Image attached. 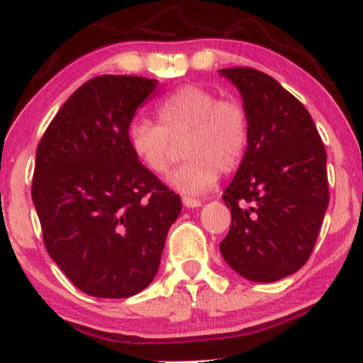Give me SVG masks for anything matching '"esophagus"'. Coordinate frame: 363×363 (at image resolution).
<instances>
[{"label": "esophagus", "mask_w": 363, "mask_h": 363, "mask_svg": "<svg viewBox=\"0 0 363 363\" xmlns=\"http://www.w3.org/2000/svg\"><path fill=\"white\" fill-rule=\"evenodd\" d=\"M183 205L186 208H199V206H201V201L196 199H190V196H183Z\"/></svg>", "instance_id": "34e87169"}]
</instances>
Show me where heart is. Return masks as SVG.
Returning <instances> with one entry per match:
<instances>
[{
    "mask_svg": "<svg viewBox=\"0 0 363 363\" xmlns=\"http://www.w3.org/2000/svg\"><path fill=\"white\" fill-rule=\"evenodd\" d=\"M158 125L133 121L130 147L150 172L163 175L183 143L185 163L168 177L183 195H200L213 186L218 172L232 173L243 162L250 138V120L237 98H218L213 89L185 84L157 106Z\"/></svg>",
    "mask_w": 363,
    "mask_h": 363,
    "instance_id": "1",
    "label": "heart"
}]
</instances>
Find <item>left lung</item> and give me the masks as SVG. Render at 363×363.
<instances>
[{
    "mask_svg": "<svg viewBox=\"0 0 363 363\" xmlns=\"http://www.w3.org/2000/svg\"><path fill=\"white\" fill-rule=\"evenodd\" d=\"M250 120L247 153L223 191L232 227L223 260L252 281L268 284L300 270L328 206L327 153L302 103L268 74L225 68Z\"/></svg>",
    "mask_w": 363,
    "mask_h": 363,
    "instance_id": "left-lung-1",
    "label": "left lung"
}]
</instances>
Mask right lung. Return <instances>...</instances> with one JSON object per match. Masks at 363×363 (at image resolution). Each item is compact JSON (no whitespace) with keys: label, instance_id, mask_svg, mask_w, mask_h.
I'll return each mask as SVG.
<instances>
[{"label":"right lung","instance_id":"right-lung-1","mask_svg":"<svg viewBox=\"0 0 363 363\" xmlns=\"http://www.w3.org/2000/svg\"><path fill=\"white\" fill-rule=\"evenodd\" d=\"M158 79L105 74L65 101L36 150L45 247L84 294L126 298L157 275L182 200L135 157L128 128Z\"/></svg>","mask_w":363,"mask_h":363}]
</instances>
